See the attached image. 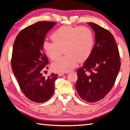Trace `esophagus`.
Returning <instances> with one entry per match:
<instances>
[{"mask_svg":"<svg viewBox=\"0 0 130 130\" xmlns=\"http://www.w3.org/2000/svg\"><path fill=\"white\" fill-rule=\"evenodd\" d=\"M65 74V73H59V74H58V75H59V76H61L62 75H63Z\"/></svg>","mask_w":130,"mask_h":130,"instance_id":"34e87169","label":"esophagus"}]
</instances>
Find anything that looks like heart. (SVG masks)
<instances>
[{
  "label": "heart",
  "instance_id": "heart-1",
  "mask_svg": "<svg viewBox=\"0 0 130 130\" xmlns=\"http://www.w3.org/2000/svg\"><path fill=\"white\" fill-rule=\"evenodd\" d=\"M54 42L45 41L43 48L52 60L61 55L62 49L66 54L52 63L53 70L58 72H68L75 67L77 62H83L89 57L94 45L91 29L87 27L62 26L52 34Z\"/></svg>",
  "mask_w": 130,
  "mask_h": 130
}]
</instances>
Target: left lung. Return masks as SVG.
Wrapping results in <instances>:
<instances>
[{
  "instance_id": "1",
  "label": "left lung",
  "mask_w": 130,
  "mask_h": 130,
  "mask_svg": "<svg viewBox=\"0 0 130 130\" xmlns=\"http://www.w3.org/2000/svg\"><path fill=\"white\" fill-rule=\"evenodd\" d=\"M95 33V42L83 68L77 70L76 90L82 99L94 103L104 98L114 85L121 67L113 36L98 24L88 23Z\"/></svg>"
}]
</instances>
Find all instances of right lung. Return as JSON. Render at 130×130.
Returning a JSON list of instances; mask_svg holds the SVG:
<instances>
[{
  "label": "right lung",
  "instance_id": "1",
  "mask_svg": "<svg viewBox=\"0 0 130 130\" xmlns=\"http://www.w3.org/2000/svg\"><path fill=\"white\" fill-rule=\"evenodd\" d=\"M56 24L43 21L27 27L19 33L13 45L12 70L24 94L36 103L47 101L54 92L58 75L54 73L47 78L43 75L48 63L43 43L46 34Z\"/></svg>",
  "mask_w": 130,
  "mask_h": 130
}]
</instances>
